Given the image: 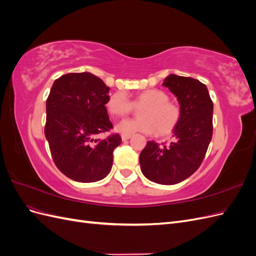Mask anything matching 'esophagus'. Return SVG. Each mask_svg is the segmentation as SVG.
<instances>
[{
	"label": "esophagus",
	"instance_id": "obj_1",
	"mask_svg": "<svg viewBox=\"0 0 256 256\" xmlns=\"http://www.w3.org/2000/svg\"><path fill=\"white\" fill-rule=\"evenodd\" d=\"M131 138V134H122V141H127V140H129V138Z\"/></svg>",
	"mask_w": 256,
	"mask_h": 256
}]
</instances>
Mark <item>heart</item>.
Here are the masks:
<instances>
[{
    "mask_svg": "<svg viewBox=\"0 0 256 256\" xmlns=\"http://www.w3.org/2000/svg\"><path fill=\"white\" fill-rule=\"evenodd\" d=\"M166 92L158 88L145 90L128 99L120 92L112 94L106 104V110L114 118H125L136 109L141 118L126 120L118 125V130L124 134L143 132L166 136L177 128L182 120L180 106L171 102Z\"/></svg>",
    "mask_w": 256,
    "mask_h": 256,
    "instance_id": "obj_1",
    "label": "heart"
}]
</instances>
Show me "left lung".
I'll return each mask as SVG.
<instances>
[{
  "label": "left lung",
  "mask_w": 256,
  "mask_h": 256,
  "mask_svg": "<svg viewBox=\"0 0 256 256\" xmlns=\"http://www.w3.org/2000/svg\"><path fill=\"white\" fill-rule=\"evenodd\" d=\"M164 85L177 97L182 120L174 130L172 142H147L140 154V166L150 180L175 184L202 164L212 138L214 104L206 85L190 76L170 74Z\"/></svg>",
  "instance_id": "8db88e82"
}]
</instances>
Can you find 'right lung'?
I'll list each match as a JSON object with an SVG mask.
<instances>
[{
	"label": "right lung",
	"instance_id": "right-lung-1",
	"mask_svg": "<svg viewBox=\"0 0 256 256\" xmlns=\"http://www.w3.org/2000/svg\"><path fill=\"white\" fill-rule=\"evenodd\" d=\"M109 90L90 72L63 74L52 85L44 136L54 164L72 180L97 182L111 171L122 138L118 134L97 138L113 128L106 108Z\"/></svg>",
	"mask_w": 256,
	"mask_h": 256
}]
</instances>
